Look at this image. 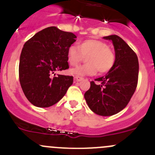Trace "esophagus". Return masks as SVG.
<instances>
[{"label": "esophagus", "mask_w": 155, "mask_h": 155, "mask_svg": "<svg viewBox=\"0 0 155 155\" xmlns=\"http://www.w3.org/2000/svg\"><path fill=\"white\" fill-rule=\"evenodd\" d=\"M75 79H76V81H77V82H81V81H82L83 80V78L82 77H81V76H75Z\"/></svg>", "instance_id": "esophagus-1"}]
</instances>
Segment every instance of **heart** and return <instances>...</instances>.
Listing matches in <instances>:
<instances>
[{"label":"heart","mask_w":155,"mask_h":155,"mask_svg":"<svg viewBox=\"0 0 155 155\" xmlns=\"http://www.w3.org/2000/svg\"><path fill=\"white\" fill-rule=\"evenodd\" d=\"M87 64L70 70V73L77 76H91L97 72H109L115 64V54L104 42L97 40H87L78 47L71 45L68 49V61L71 66H76L87 56Z\"/></svg>","instance_id":"obj_1"}]
</instances>
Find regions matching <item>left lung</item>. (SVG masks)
Instances as JSON below:
<instances>
[{"instance_id":"8db88e82","label":"left lung","mask_w":155,"mask_h":155,"mask_svg":"<svg viewBox=\"0 0 155 155\" xmlns=\"http://www.w3.org/2000/svg\"><path fill=\"white\" fill-rule=\"evenodd\" d=\"M114 46L115 60L106 76L97 78L96 84L84 94L91 110L102 116L117 114L126 107L135 92L138 82L139 61L136 53L117 35L104 37Z\"/></svg>"}]
</instances>
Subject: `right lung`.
I'll list each match as a JSON object with an SVG mask.
<instances>
[{
    "mask_svg": "<svg viewBox=\"0 0 155 155\" xmlns=\"http://www.w3.org/2000/svg\"><path fill=\"white\" fill-rule=\"evenodd\" d=\"M76 38L73 33L48 27L25 43L18 67L19 82L34 106L46 108L57 104L73 84V76H55V72L69 68L68 49Z\"/></svg>",
    "mask_w": 155,
    "mask_h": 155,
    "instance_id": "obj_1",
    "label": "right lung"
}]
</instances>
